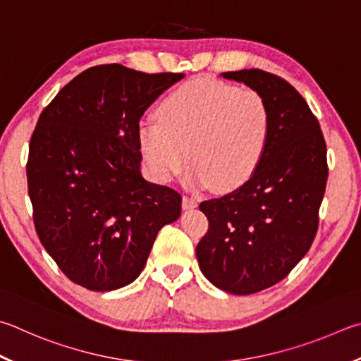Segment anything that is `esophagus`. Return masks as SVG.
I'll return each instance as SVG.
<instances>
[{"label": "esophagus", "mask_w": 361, "mask_h": 361, "mask_svg": "<svg viewBox=\"0 0 361 361\" xmlns=\"http://www.w3.org/2000/svg\"><path fill=\"white\" fill-rule=\"evenodd\" d=\"M181 205H183V209H194V208H197L199 200L194 199V197H188V195H185V197H183Z\"/></svg>", "instance_id": "esophagus-1"}]
</instances>
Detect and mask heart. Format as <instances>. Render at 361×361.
Instances as JSON below:
<instances>
[{
  "mask_svg": "<svg viewBox=\"0 0 361 361\" xmlns=\"http://www.w3.org/2000/svg\"><path fill=\"white\" fill-rule=\"evenodd\" d=\"M158 120L137 128L142 158L156 180L170 181L192 161L186 186L233 191L251 178L270 137V109L257 91L213 78L176 88L158 109Z\"/></svg>",
  "mask_w": 361,
  "mask_h": 361,
  "instance_id": "1",
  "label": "heart"
}]
</instances>
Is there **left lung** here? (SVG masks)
<instances>
[{"label":"left lung","instance_id":"left-lung-1","mask_svg":"<svg viewBox=\"0 0 361 361\" xmlns=\"http://www.w3.org/2000/svg\"><path fill=\"white\" fill-rule=\"evenodd\" d=\"M221 77L264 97L270 137L243 186L200 203L209 228L195 255L213 286L249 295L284 279L310 251L329 176L326 147L317 118L290 83L260 69Z\"/></svg>","mask_w":361,"mask_h":361}]
</instances>
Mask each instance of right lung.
Wrapping results in <instances>:
<instances>
[{"label": "right lung", "mask_w": 361, "mask_h": 361, "mask_svg": "<svg viewBox=\"0 0 361 361\" xmlns=\"http://www.w3.org/2000/svg\"><path fill=\"white\" fill-rule=\"evenodd\" d=\"M183 74L94 66L60 90L39 116L26 164L39 240L61 271L88 290L139 278L181 195L142 173L137 128Z\"/></svg>", "instance_id": "obj_1"}]
</instances>
